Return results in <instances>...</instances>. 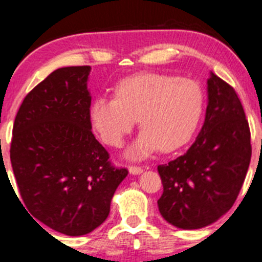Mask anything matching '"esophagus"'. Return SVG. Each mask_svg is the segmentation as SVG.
I'll return each mask as SVG.
<instances>
[{
	"label": "esophagus",
	"instance_id": "obj_1",
	"mask_svg": "<svg viewBox=\"0 0 262 262\" xmlns=\"http://www.w3.org/2000/svg\"><path fill=\"white\" fill-rule=\"evenodd\" d=\"M129 172L132 175H139V173L143 172V168L141 166H129Z\"/></svg>",
	"mask_w": 262,
	"mask_h": 262
}]
</instances>
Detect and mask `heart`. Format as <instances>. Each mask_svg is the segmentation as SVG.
<instances>
[{
	"instance_id": "b5f03b06",
	"label": "heart",
	"mask_w": 262,
	"mask_h": 262,
	"mask_svg": "<svg viewBox=\"0 0 262 262\" xmlns=\"http://www.w3.org/2000/svg\"><path fill=\"white\" fill-rule=\"evenodd\" d=\"M204 109V94L196 81L162 73H138L115 87V97L94 100L90 116L102 141L120 147L139 119L142 132L126 150L130 158H146L161 148L172 152L194 136Z\"/></svg>"
}]
</instances>
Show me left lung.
Segmentation results:
<instances>
[{"label": "left lung", "instance_id": "1", "mask_svg": "<svg viewBox=\"0 0 262 262\" xmlns=\"http://www.w3.org/2000/svg\"><path fill=\"white\" fill-rule=\"evenodd\" d=\"M251 133L231 84L210 73L205 121L185 155L157 167L161 215L172 226H209L233 207L251 161Z\"/></svg>", "mask_w": 262, "mask_h": 262}]
</instances>
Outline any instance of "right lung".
<instances>
[{"mask_svg":"<svg viewBox=\"0 0 262 262\" xmlns=\"http://www.w3.org/2000/svg\"><path fill=\"white\" fill-rule=\"evenodd\" d=\"M90 70L75 66L50 73L26 95L12 128L10 158L26 209L67 236L104 223L128 175L112 165L92 134Z\"/></svg>","mask_w":262,"mask_h":262,"instance_id":"add662e5","label":"right lung"}]
</instances>
